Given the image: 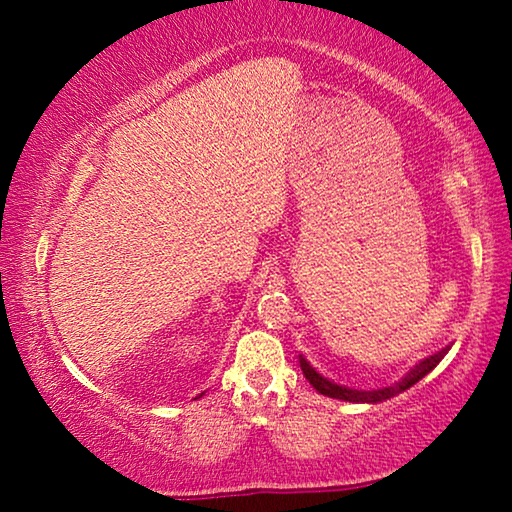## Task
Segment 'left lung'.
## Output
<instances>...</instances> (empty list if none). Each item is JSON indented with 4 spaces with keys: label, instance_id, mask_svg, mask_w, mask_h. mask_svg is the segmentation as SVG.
Wrapping results in <instances>:
<instances>
[{
    "label": "left lung",
    "instance_id": "8db88e82",
    "mask_svg": "<svg viewBox=\"0 0 512 512\" xmlns=\"http://www.w3.org/2000/svg\"><path fill=\"white\" fill-rule=\"evenodd\" d=\"M443 359V354H433V357L424 359L420 366H415L409 375H406L402 381H397L395 386H388V388H377V391H352V388H345L334 384V381H329L327 377L320 375L316 372V368L309 366V361L302 357L300 354V368H302V375L309 379V384L316 388L320 395H327V397H334V400H343V402H357V404H377V402H384V400H391V397L400 395L406 388H411L415 381H420L427 372H431L436 368V363Z\"/></svg>",
    "mask_w": 512,
    "mask_h": 512
}]
</instances>
